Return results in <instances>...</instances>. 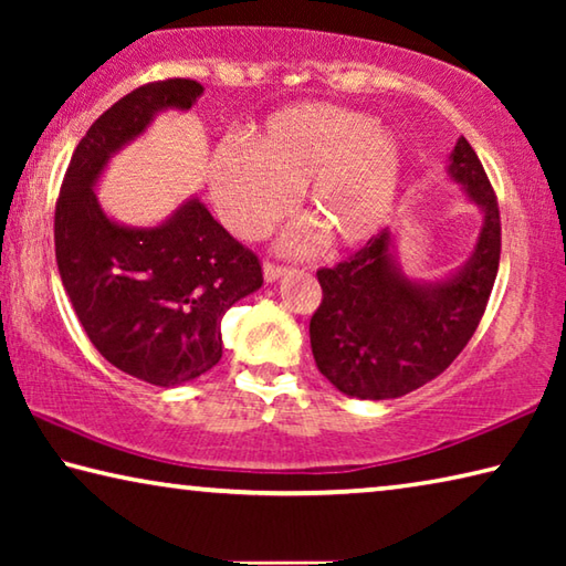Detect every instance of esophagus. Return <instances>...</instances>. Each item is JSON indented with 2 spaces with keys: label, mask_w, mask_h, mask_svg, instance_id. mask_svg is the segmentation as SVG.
Wrapping results in <instances>:
<instances>
[{
  "label": "esophagus",
  "mask_w": 566,
  "mask_h": 566,
  "mask_svg": "<svg viewBox=\"0 0 566 566\" xmlns=\"http://www.w3.org/2000/svg\"><path fill=\"white\" fill-rule=\"evenodd\" d=\"M286 272V266L282 264H274V262H264V280L266 282H274L280 280V276Z\"/></svg>",
  "instance_id": "esophagus-1"
}]
</instances>
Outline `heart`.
I'll return each mask as SVG.
<instances>
[{
  "mask_svg": "<svg viewBox=\"0 0 566 566\" xmlns=\"http://www.w3.org/2000/svg\"><path fill=\"white\" fill-rule=\"evenodd\" d=\"M405 149L395 132L339 104L276 109L249 147L214 151L209 181L224 224L244 239L262 237L292 212L304 187L306 217L329 247H357L387 224L397 205Z\"/></svg>",
  "mask_w": 566,
  "mask_h": 566,
  "instance_id": "1",
  "label": "heart"
}]
</instances>
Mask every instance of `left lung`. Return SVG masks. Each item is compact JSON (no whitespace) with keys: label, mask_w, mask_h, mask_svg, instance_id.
<instances>
[{"label":"left lung","mask_w":566,"mask_h":566,"mask_svg":"<svg viewBox=\"0 0 566 566\" xmlns=\"http://www.w3.org/2000/svg\"><path fill=\"white\" fill-rule=\"evenodd\" d=\"M449 175L484 209L474 256L439 284L405 280L389 256V232L317 272L322 302L310 319L317 369L359 399H395L442 375L484 317L500 270L502 222L494 187L462 137Z\"/></svg>","instance_id":"left-lung-1"}]
</instances>
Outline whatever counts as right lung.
I'll list each match as a JSON object with an SVG mask.
<instances>
[{
	"label": "right lung",
	"mask_w": 566,
	"mask_h": 566,
	"mask_svg": "<svg viewBox=\"0 0 566 566\" xmlns=\"http://www.w3.org/2000/svg\"><path fill=\"white\" fill-rule=\"evenodd\" d=\"M195 80L142 84L94 119L64 171L54 209L56 266L74 314L104 359L155 387L197 379L222 359L224 312L260 290L262 262L191 199L165 224H114L94 197L112 151L159 109H189Z\"/></svg>",
	"instance_id": "add662e5"
}]
</instances>
